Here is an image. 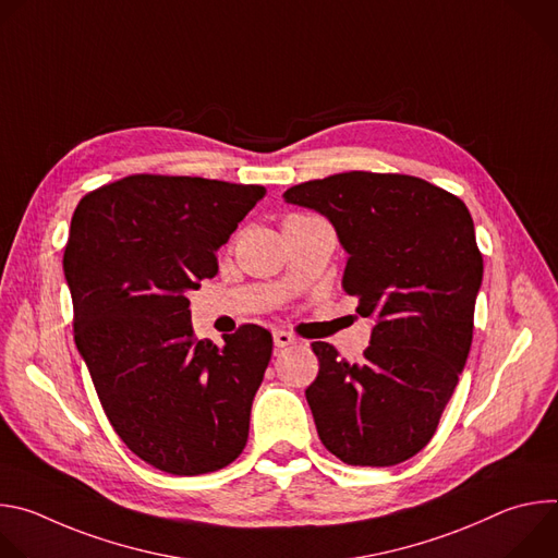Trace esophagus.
<instances>
[{"instance_id":"esophagus-1","label":"esophagus","mask_w":558,"mask_h":558,"mask_svg":"<svg viewBox=\"0 0 558 558\" xmlns=\"http://www.w3.org/2000/svg\"><path fill=\"white\" fill-rule=\"evenodd\" d=\"M295 342V338L291 336V333H287V331H274V344L278 347V349H284V347H289V344H293Z\"/></svg>"}]
</instances>
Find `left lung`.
<instances>
[{
    "instance_id": "left-lung-1",
    "label": "left lung",
    "mask_w": 558,
    "mask_h": 558,
    "mask_svg": "<svg viewBox=\"0 0 558 558\" xmlns=\"http://www.w3.org/2000/svg\"><path fill=\"white\" fill-rule=\"evenodd\" d=\"M325 216L347 252L342 287L371 317V347L347 362L327 342L304 390L320 441L349 465H395L435 435L472 344L484 278L468 207L404 174L344 172L289 187Z\"/></svg>"
}]
</instances>
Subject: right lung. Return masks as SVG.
<instances>
[{
  "label": "right lung",
  "instance_id": "add662e5",
  "mask_svg": "<svg viewBox=\"0 0 558 558\" xmlns=\"http://www.w3.org/2000/svg\"><path fill=\"white\" fill-rule=\"evenodd\" d=\"M267 190L198 177L121 179L76 205L63 254L74 342L123 444L179 476L243 452L271 333L196 340L190 291Z\"/></svg>",
  "mask_w": 558,
  "mask_h": 558
}]
</instances>
